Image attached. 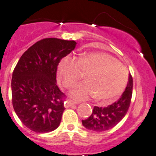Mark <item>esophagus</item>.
I'll use <instances>...</instances> for the list:
<instances>
[{
	"label": "esophagus",
	"instance_id": "34e87169",
	"mask_svg": "<svg viewBox=\"0 0 156 156\" xmlns=\"http://www.w3.org/2000/svg\"><path fill=\"white\" fill-rule=\"evenodd\" d=\"M75 104H76V102H75L74 101H72V100L68 99V100H66V101L65 102V108H69V107H71V105H75Z\"/></svg>",
	"mask_w": 156,
	"mask_h": 156
}]
</instances>
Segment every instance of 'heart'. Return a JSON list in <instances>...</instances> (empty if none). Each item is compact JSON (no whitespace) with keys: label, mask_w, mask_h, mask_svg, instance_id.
<instances>
[{"label":"heart","mask_w":156,"mask_h":156,"mask_svg":"<svg viewBox=\"0 0 156 156\" xmlns=\"http://www.w3.org/2000/svg\"><path fill=\"white\" fill-rule=\"evenodd\" d=\"M83 73H88L85 81L70 91V97L85 101L96 96L107 101L116 98L124 91L129 80V71L116 58L105 53H87L78 59L71 56L62 58L58 65V75L65 88L73 86Z\"/></svg>","instance_id":"heart-1"}]
</instances>
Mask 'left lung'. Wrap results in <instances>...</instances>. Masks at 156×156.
<instances>
[{
  "instance_id": "obj_1",
  "label": "left lung",
  "mask_w": 156,
  "mask_h": 156,
  "mask_svg": "<svg viewBox=\"0 0 156 156\" xmlns=\"http://www.w3.org/2000/svg\"><path fill=\"white\" fill-rule=\"evenodd\" d=\"M132 75H129V82L119 99L107 107L94 106L91 115L82 120L83 126L94 132H104L112 129L122 120L130 106L132 95Z\"/></svg>"
}]
</instances>
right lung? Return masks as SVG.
I'll return each mask as SVG.
<instances>
[{"label":"right lung","mask_w":156,"mask_h":156,"mask_svg":"<svg viewBox=\"0 0 156 156\" xmlns=\"http://www.w3.org/2000/svg\"><path fill=\"white\" fill-rule=\"evenodd\" d=\"M76 44L75 41L42 39L23 54L14 68L13 107L21 122L31 131L45 133L60 125L65 95L56 84L57 68Z\"/></svg>","instance_id":"right-lung-1"}]
</instances>
